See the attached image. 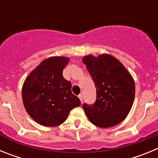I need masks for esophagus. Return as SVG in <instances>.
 <instances>
[{
  "label": "esophagus",
  "mask_w": 158,
  "mask_h": 158,
  "mask_svg": "<svg viewBox=\"0 0 158 158\" xmlns=\"http://www.w3.org/2000/svg\"><path fill=\"white\" fill-rule=\"evenodd\" d=\"M78 97H79V99H80V100H81V104H82V102H83V96H82V95H79V96H78Z\"/></svg>",
  "instance_id": "esophagus-1"
}]
</instances>
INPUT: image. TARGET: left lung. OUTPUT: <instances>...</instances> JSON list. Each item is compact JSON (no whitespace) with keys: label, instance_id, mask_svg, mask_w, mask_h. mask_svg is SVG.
<instances>
[{"label":"left lung","instance_id":"8db88e82","mask_svg":"<svg viewBox=\"0 0 158 158\" xmlns=\"http://www.w3.org/2000/svg\"><path fill=\"white\" fill-rule=\"evenodd\" d=\"M96 89L93 104H83L90 122L99 127L107 128L120 123L127 116L135 95V81L127 69L110 54L84 57Z\"/></svg>","mask_w":158,"mask_h":158}]
</instances>
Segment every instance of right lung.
Segmentation results:
<instances>
[{"label": "right lung", "mask_w": 158, "mask_h": 158, "mask_svg": "<svg viewBox=\"0 0 158 158\" xmlns=\"http://www.w3.org/2000/svg\"><path fill=\"white\" fill-rule=\"evenodd\" d=\"M69 61L66 57H51L31 72L22 89L23 105L36 123L56 127L65 122L81 100L71 92V83L62 71Z\"/></svg>", "instance_id": "1"}]
</instances>
